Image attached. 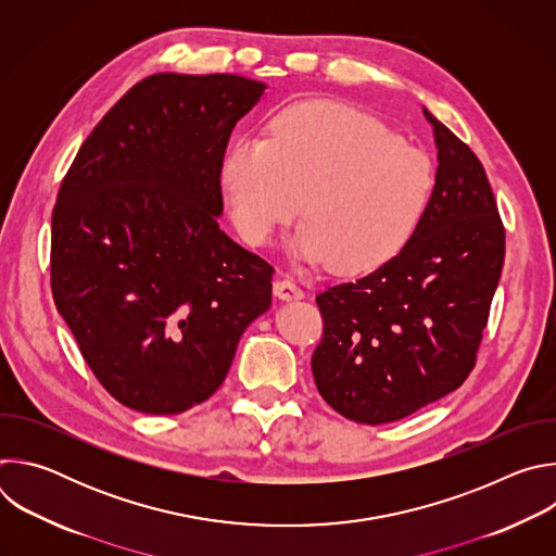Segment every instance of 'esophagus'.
Listing matches in <instances>:
<instances>
[{"instance_id":"esophagus-1","label":"esophagus","mask_w":556,"mask_h":556,"mask_svg":"<svg viewBox=\"0 0 556 556\" xmlns=\"http://www.w3.org/2000/svg\"><path fill=\"white\" fill-rule=\"evenodd\" d=\"M273 292L275 296H279L281 301H296V299H303L305 292L301 286H296L290 277H283V279H277L273 283Z\"/></svg>"}]
</instances>
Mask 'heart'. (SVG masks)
<instances>
[{"label": "heart", "instance_id": "b5f03b06", "mask_svg": "<svg viewBox=\"0 0 556 556\" xmlns=\"http://www.w3.org/2000/svg\"><path fill=\"white\" fill-rule=\"evenodd\" d=\"M230 217L253 247L301 211L296 257L343 275L371 273L399 255L422 224L435 172L374 116L337 101L281 110L264 138L237 140L219 169Z\"/></svg>", "mask_w": 556, "mask_h": 556}]
</instances>
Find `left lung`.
Listing matches in <instances>:
<instances>
[{"label": "left lung", "instance_id": "obj_1", "mask_svg": "<svg viewBox=\"0 0 556 556\" xmlns=\"http://www.w3.org/2000/svg\"><path fill=\"white\" fill-rule=\"evenodd\" d=\"M422 112L438 147L422 224L393 260L316 296V389L361 425L407 418L468 378L504 266L506 232L480 157Z\"/></svg>", "mask_w": 556, "mask_h": 556}]
</instances>
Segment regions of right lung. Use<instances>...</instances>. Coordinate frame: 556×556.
<instances>
[{
	"instance_id": "obj_1",
	"label": "right lung",
	"mask_w": 556,
	"mask_h": 556,
	"mask_svg": "<svg viewBox=\"0 0 556 556\" xmlns=\"http://www.w3.org/2000/svg\"><path fill=\"white\" fill-rule=\"evenodd\" d=\"M266 86L237 74H151L92 129L52 211L59 314L110 395L182 414L217 391L275 268L219 228L232 127Z\"/></svg>"
}]
</instances>
